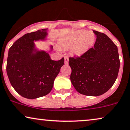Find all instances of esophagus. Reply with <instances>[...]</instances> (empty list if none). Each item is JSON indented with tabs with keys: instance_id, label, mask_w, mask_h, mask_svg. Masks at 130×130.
<instances>
[{
	"instance_id": "obj_1",
	"label": "esophagus",
	"mask_w": 130,
	"mask_h": 130,
	"mask_svg": "<svg viewBox=\"0 0 130 130\" xmlns=\"http://www.w3.org/2000/svg\"><path fill=\"white\" fill-rule=\"evenodd\" d=\"M68 60H69L68 57L67 56H65V64H68Z\"/></svg>"
}]
</instances>
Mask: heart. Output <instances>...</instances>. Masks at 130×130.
Returning a JSON list of instances; mask_svg holds the SVG:
<instances>
[{"instance_id": "1", "label": "heart", "mask_w": 130, "mask_h": 130, "mask_svg": "<svg viewBox=\"0 0 130 130\" xmlns=\"http://www.w3.org/2000/svg\"><path fill=\"white\" fill-rule=\"evenodd\" d=\"M95 41V37L92 32L79 30L67 39L62 45L67 48L73 47L74 53L81 55L91 48Z\"/></svg>"}]
</instances>
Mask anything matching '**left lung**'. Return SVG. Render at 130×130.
<instances>
[{
  "label": "left lung",
  "instance_id": "8db88e82",
  "mask_svg": "<svg viewBox=\"0 0 130 130\" xmlns=\"http://www.w3.org/2000/svg\"><path fill=\"white\" fill-rule=\"evenodd\" d=\"M93 32L96 36L93 47L80 56L69 57L72 84L87 96H99L109 91L120 67L117 46L104 33Z\"/></svg>",
  "mask_w": 130,
  "mask_h": 130
}]
</instances>
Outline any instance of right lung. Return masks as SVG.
Listing matches in <instances>:
<instances>
[{"label":"right lung","instance_id":"right-lung-1","mask_svg":"<svg viewBox=\"0 0 130 130\" xmlns=\"http://www.w3.org/2000/svg\"><path fill=\"white\" fill-rule=\"evenodd\" d=\"M46 30L43 29L25 34L8 52L6 73L9 82L15 91L26 98L35 99L50 93L64 64L63 57L53 60L45 52L34 48V41L45 38Z\"/></svg>","mask_w":130,"mask_h":130}]
</instances>
